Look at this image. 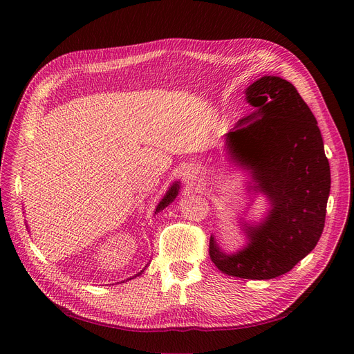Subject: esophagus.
Wrapping results in <instances>:
<instances>
[{
  "mask_svg": "<svg viewBox=\"0 0 354 354\" xmlns=\"http://www.w3.org/2000/svg\"><path fill=\"white\" fill-rule=\"evenodd\" d=\"M186 175H187V178H192V176H193V172H192V171H189Z\"/></svg>",
  "mask_w": 354,
  "mask_h": 354,
  "instance_id": "obj_1",
  "label": "esophagus"
}]
</instances>
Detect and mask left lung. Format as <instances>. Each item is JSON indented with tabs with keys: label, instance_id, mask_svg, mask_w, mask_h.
Returning a JSON list of instances; mask_svg holds the SVG:
<instances>
[{
	"label": "left lung",
	"instance_id": "left-lung-1",
	"mask_svg": "<svg viewBox=\"0 0 354 354\" xmlns=\"http://www.w3.org/2000/svg\"><path fill=\"white\" fill-rule=\"evenodd\" d=\"M258 111L227 134L232 158L250 171L272 210L245 227L249 243L235 255L210 236L212 262L225 274L268 280L290 272L318 243L325 227L330 168L317 119L295 86L265 75L246 89Z\"/></svg>",
	"mask_w": 354,
	"mask_h": 354
}]
</instances>
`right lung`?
Masks as SVG:
<instances>
[{"mask_svg":"<svg viewBox=\"0 0 354 354\" xmlns=\"http://www.w3.org/2000/svg\"><path fill=\"white\" fill-rule=\"evenodd\" d=\"M178 190H179V185L178 183H174V186L168 190V193L164 196V198L160 201V205L157 206V212L156 213H158V212H161V210H164L169 203H172L174 201V198L176 197V194H178ZM147 268V266H145ZM142 272V270H141ZM140 274V273H138Z\"/></svg>","mask_w":354,"mask_h":354,"instance_id":"obj_1","label":"right lung"}]
</instances>
